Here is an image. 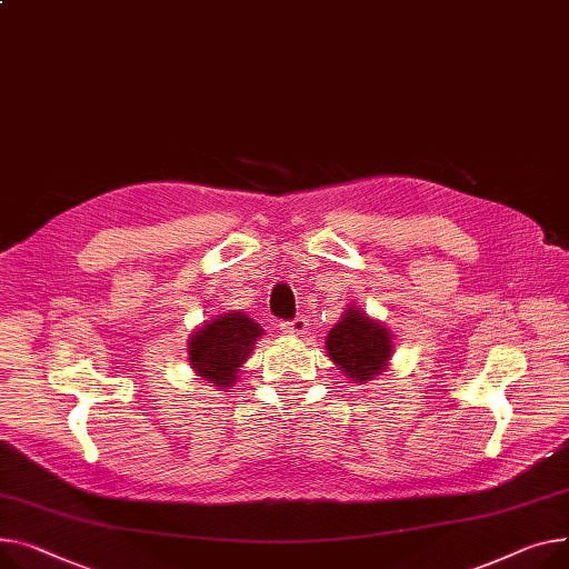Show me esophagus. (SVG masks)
Listing matches in <instances>:
<instances>
[{"instance_id": "1", "label": "esophagus", "mask_w": 569, "mask_h": 569, "mask_svg": "<svg viewBox=\"0 0 569 569\" xmlns=\"http://www.w3.org/2000/svg\"><path fill=\"white\" fill-rule=\"evenodd\" d=\"M279 327H281V331H283V333H288V336H305V333L309 331V320H307V318H301V316H297L295 320H290V322H281Z\"/></svg>"}]
</instances>
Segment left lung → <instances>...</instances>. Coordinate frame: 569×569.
<instances>
[{
    "label": "left lung",
    "mask_w": 569,
    "mask_h": 569,
    "mask_svg": "<svg viewBox=\"0 0 569 569\" xmlns=\"http://www.w3.org/2000/svg\"><path fill=\"white\" fill-rule=\"evenodd\" d=\"M325 350L355 385H366L387 370L393 355V336L385 322H377L361 309L350 307L338 325L331 327Z\"/></svg>",
    "instance_id": "obj_1"
}]
</instances>
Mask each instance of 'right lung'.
I'll return each instance as SVG.
<instances>
[{"mask_svg": "<svg viewBox=\"0 0 569 569\" xmlns=\"http://www.w3.org/2000/svg\"><path fill=\"white\" fill-rule=\"evenodd\" d=\"M260 336V325L240 311L217 316L189 336V366L203 377L208 387L229 389L236 385L238 370Z\"/></svg>", "mask_w": 569, "mask_h": 569, "instance_id": "right-lung-1", "label": "right lung"}]
</instances>
